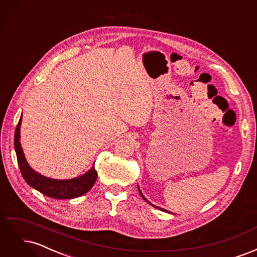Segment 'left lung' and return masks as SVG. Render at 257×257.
Listing matches in <instances>:
<instances>
[{
    "mask_svg": "<svg viewBox=\"0 0 257 257\" xmlns=\"http://www.w3.org/2000/svg\"><path fill=\"white\" fill-rule=\"evenodd\" d=\"M138 191H139V193H141V195H142V197H143V198H144V199H145V200H146V201H147V203H149V201H148V200H147V199H146V198H145V196H144V195H143V193H142V191H141V190H139V186H138ZM149 204H150V205H151V206H153V207H155V208H158V209H160V210H162V211H165V212H168V211H167V210H165V209H163V208H160V207H157V206H154V205H152V204H151V203H149Z\"/></svg>",
    "mask_w": 257,
    "mask_h": 257,
    "instance_id": "obj_1",
    "label": "left lung"
}]
</instances>
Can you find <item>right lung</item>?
I'll use <instances>...</instances> for the list:
<instances>
[{
  "mask_svg": "<svg viewBox=\"0 0 257 257\" xmlns=\"http://www.w3.org/2000/svg\"><path fill=\"white\" fill-rule=\"evenodd\" d=\"M21 118L18 122L16 131H15L14 144L20 172L26 182L35 190L43 193L44 195L56 199H72L79 197L89 192L97 179V173L94 168V165L84 175L74 179H67V180H58V179L45 177L31 168L26 160L25 154H23V150L20 144Z\"/></svg>",
  "mask_w": 257,
  "mask_h": 257,
  "instance_id": "add662e5",
  "label": "right lung"
}]
</instances>
